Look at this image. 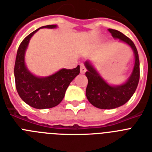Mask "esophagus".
<instances>
[{
	"label": "esophagus",
	"mask_w": 152,
	"mask_h": 152,
	"mask_svg": "<svg viewBox=\"0 0 152 152\" xmlns=\"http://www.w3.org/2000/svg\"><path fill=\"white\" fill-rule=\"evenodd\" d=\"M87 71V69L85 68V66L83 65H80V72L81 73H85Z\"/></svg>",
	"instance_id": "34e87169"
}]
</instances>
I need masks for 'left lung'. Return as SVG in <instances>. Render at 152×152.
Masks as SVG:
<instances>
[{
    "label": "left lung",
    "mask_w": 152,
    "mask_h": 152,
    "mask_svg": "<svg viewBox=\"0 0 152 152\" xmlns=\"http://www.w3.org/2000/svg\"><path fill=\"white\" fill-rule=\"evenodd\" d=\"M108 30L112 34V37L118 38L131 47L135 55V64L127 82L121 86L112 87L106 83L88 61L85 62L87 69L86 76L88 79L86 96L91 104L102 109L115 108L126 103L136 91L140 79V61L134 42L118 30L112 29Z\"/></svg>",
    "instance_id": "8db88e82"
}]
</instances>
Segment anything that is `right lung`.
I'll use <instances>...</instances> for the list:
<instances>
[{"instance_id": "1", "label": "right lung", "mask_w": 152, "mask_h": 152, "mask_svg": "<svg viewBox=\"0 0 152 152\" xmlns=\"http://www.w3.org/2000/svg\"><path fill=\"white\" fill-rule=\"evenodd\" d=\"M55 27L56 25H48L40 28ZM39 29L27 36L18 47L14 73L16 90L21 98L33 108L44 109L61 103L70 83L80 73V65L72 69H62L45 78H39L30 73L25 65V51L32 36Z\"/></svg>"}]
</instances>
